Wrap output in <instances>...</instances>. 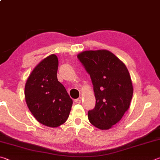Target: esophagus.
Wrapping results in <instances>:
<instances>
[{"instance_id":"obj_1","label":"esophagus","mask_w":160,"mask_h":160,"mask_svg":"<svg viewBox=\"0 0 160 160\" xmlns=\"http://www.w3.org/2000/svg\"><path fill=\"white\" fill-rule=\"evenodd\" d=\"M81 101H82V97H79V98L75 99V102L77 103V104H80Z\"/></svg>"}]
</instances>
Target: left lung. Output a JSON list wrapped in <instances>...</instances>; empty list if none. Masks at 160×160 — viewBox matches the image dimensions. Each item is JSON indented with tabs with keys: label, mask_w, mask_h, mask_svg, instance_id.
Here are the masks:
<instances>
[{
	"label": "left lung",
	"mask_w": 160,
	"mask_h": 160,
	"mask_svg": "<svg viewBox=\"0 0 160 160\" xmlns=\"http://www.w3.org/2000/svg\"><path fill=\"white\" fill-rule=\"evenodd\" d=\"M92 82L95 107L88 112L90 122L108 130L122 118L131 104L133 88L126 65L109 51H85L78 55Z\"/></svg>",
	"instance_id": "obj_1"
}]
</instances>
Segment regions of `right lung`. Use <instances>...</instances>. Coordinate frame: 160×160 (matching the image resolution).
Here are the masks:
<instances>
[{"mask_svg":"<svg viewBox=\"0 0 160 160\" xmlns=\"http://www.w3.org/2000/svg\"><path fill=\"white\" fill-rule=\"evenodd\" d=\"M58 60L55 54L39 62L28 77L25 97L32 115L40 123L56 128L66 122L72 100L57 78Z\"/></svg>","mask_w":160,"mask_h":160,"instance_id":"1","label":"right lung"}]
</instances>
